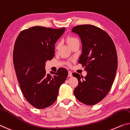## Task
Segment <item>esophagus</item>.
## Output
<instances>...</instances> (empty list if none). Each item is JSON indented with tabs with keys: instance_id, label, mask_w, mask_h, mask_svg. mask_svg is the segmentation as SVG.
<instances>
[{
	"instance_id": "34e87169",
	"label": "esophagus",
	"mask_w": 130,
	"mask_h": 130,
	"mask_svg": "<svg viewBox=\"0 0 130 130\" xmlns=\"http://www.w3.org/2000/svg\"><path fill=\"white\" fill-rule=\"evenodd\" d=\"M72 76V73L71 71H69L68 72V77H70Z\"/></svg>"
}]
</instances>
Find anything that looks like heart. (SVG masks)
I'll return each instance as SVG.
<instances>
[{
  "mask_svg": "<svg viewBox=\"0 0 130 130\" xmlns=\"http://www.w3.org/2000/svg\"><path fill=\"white\" fill-rule=\"evenodd\" d=\"M77 41H78V40H77L76 38L73 37H68L67 38V42L69 45H70L74 43L75 42Z\"/></svg>",
  "mask_w": 130,
  "mask_h": 130,
  "instance_id": "obj_1",
  "label": "heart"
}]
</instances>
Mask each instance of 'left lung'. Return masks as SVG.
<instances>
[{
	"label": "left lung",
	"mask_w": 130,
	"mask_h": 130,
	"mask_svg": "<svg viewBox=\"0 0 130 130\" xmlns=\"http://www.w3.org/2000/svg\"><path fill=\"white\" fill-rule=\"evenodd\" d=\"M72 32L80 38L82 54L78 62L87 72L85 77L72 74L79 82L74 95L83 103L94 105L107 95L115 80L118 65L115 45L107 32L92 25L75 26Z\"/></svg>",
	"instance_id": "obj_1"
}]
</instances>
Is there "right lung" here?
I'll use <instances>...</instances> for the list:
<instances>
[{
  "label": "right lung",
  "instance_id": "add662e5",
  "mask_svg": "<svg viewBox=\"0 0 130 130\" xmlns=\"http://www.w3.org/2000/svg\"><path fill=\"white\" fill-rule=\"evenodd\" d=\"M65 30L34 26L22 31L15 40L13 62L17 80L26 99L37 108L53 104L67 79L68 72L65 68L53 75L46 74L45 69L46 62L53 58L55 42Z\"/></svg>",
  "mask_w": 130,
  "mask_h": 130
}]
</instances>
